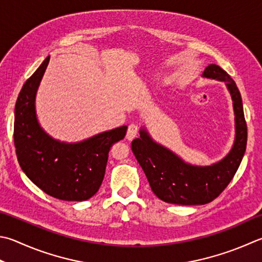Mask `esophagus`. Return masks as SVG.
<instances>
[{"label": "esophagus", "mask_w": 262, "mask_h": 262, "mask_svg": "<svg viewBox=\"0 0 262 262\" xmlns=\"http://www.w3.org/2000/svg\"><path fill=\"white\" fill-rule=\"evenodd\" d=\"M138 132H139V126L135 123H132V124L129 125L127 127V131H126V139L127 140H132L135 139V138L138 136Z\"/></svg>", "instance_id": "esophagus-1"}]
</instances>
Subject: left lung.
<instances>
[{
	"label": "left lung",
	"instance_id": "left-lung-1",
	"mask_svg": "<svg viewBox=\"0 0 262 262\" xmlns=\"http://www.w3.org/2000/svg\"><path fill=\"white\" fill-rule=\"evenodd\" d=\"M204 77L225 81L234 101L236 137L224 160L210 166H194L150 139L145 130L132 141L131 148L149 182L152 192L166 203L203 205L215 200L233 179L243 159L248 141L243 103L233 78L218 65L205 68Z\"/></svg>",
	"mask_w": 262,
	"mask_h": 262
}]
</instances>
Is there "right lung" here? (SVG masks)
I'll return each mask as SVG.
<instances>
[{
  "label": "right lung",
  "mask_w": 262,
  "mask_h": 262,
  "mask_svg": "<svg viewBox=\"0 0 262 262\" xmlns=\"http://www.w3.org/2000/svg\"><path fill=\"white\" fill-rule=\"evenodd\" d=\"M50 60L47 57L25 82L14 108L13 139L19 165L39 189L61 201H86L99 190L108 152L124 139L126 125L90 139L65 144L52 139L38 125L35 95Z\"/></svg>",
  "instance_id": "1"
}]
</instances>
